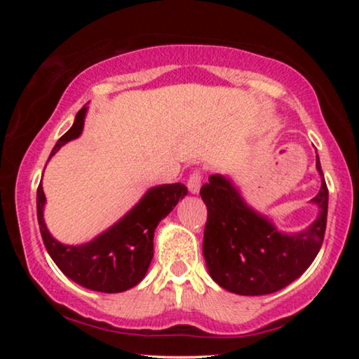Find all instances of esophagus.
Wrapping results in <instances>:
<instances>
[{"instance_id": "34e87169", "label": "esophagus", "mask_w": 359, "mask_h": 359, "mask_svg": "<svg viewBox=\"0 0 359 359\" xmlns=\"http://www.w3.org/2000/svg\"><path fill=\"white\" fill-rule=\"evenodd\" d=\"M201 184H203V174L199 169H194V171L190 174V177H188V180H187L188 190H190L193 194H196V193H199Z\"/></svg>"}]
</instances>
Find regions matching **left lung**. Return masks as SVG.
<instances>
[{"mask_svg": "<svg viewBox=\"0 0 359 359\" xmlns=\"http://www.w3.org/2000/svg\"><path fill=\"white\" fill-rule=\"evenodd\" d=\"M321 188L312 201L320 214L307 231L288 236L242 201L228 179L210 175L201 187L208 205L203 253L209 274L236 294L261 296L290 285L312 264L325 239L327 187L317 155Z\"/></svg>", "mask_w": 359, "mask_h": 359, "instance_id": "obj_1", "label": "left lung"}]
</instances>
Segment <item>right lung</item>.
<instances>
[{
  "label": "right lung",
  "instance_id": "right-lung-1",
  "mask_svg": "<svg viewBox=\"0 0 359 359\" xmlns=\"http://www.w3.org/2000/svg\"><path fill=\"white\" fill-rule=\"evenodd\" d=\"M87 107L77 112L74 123L58 139L50 156L62 145L79 137L83 128ZM48 156V160H50ZM187 187L169 184L155 187L126 214L120 222L98 238L83 245L60 244L48 233L42 217L46 194L42 180L36 193V208L42 241L48 255L60 271L82 287L101 293H121L142 280L154 258V234L156 224L171 212L180 198L187 194Z\"/></svg>",
  "mask_w": 359,
  "mask_h": 359
}]
</instances>
